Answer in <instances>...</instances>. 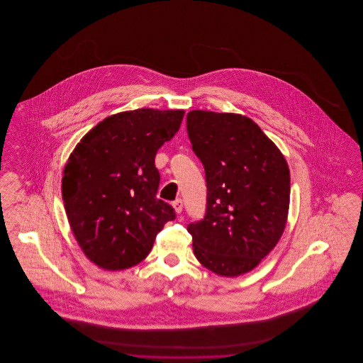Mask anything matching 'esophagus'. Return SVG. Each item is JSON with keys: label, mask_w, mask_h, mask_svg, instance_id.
<instances>
[{"label": "esophagus", "mask_w": 363, "mask_h": 363, "mask_svg": "<svg viewBox=\"0 0 363 363\" xmlns=\"http://www.w3.org/2000/svg\"><path fill=\"white\" fill-rule=\"evenodd\" d=\"M173 207L177 213H181V212H182V208H184V203H182V200H181V199H177V200L173 203Z\"/></svg>", "instance_id": "1"}]
</instances>
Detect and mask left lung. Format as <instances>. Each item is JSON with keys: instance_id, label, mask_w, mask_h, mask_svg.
I'll list each match as a JSON object with an SVG mask.
<instances>
[{"instance_id": "left-lung-1", "label": "left lung", "mask_w": 363, "mask_h": 363, "mask_svg": "<svg viewBox=\"0 0 363 363\" xmlns=\"http://www.w3.org/2000/svg\"><path fill=\"white\" fill-rule=\"evenodd\" d=\"M186 129L207 182L206 215L188 225L193 253L218 275L246 274L277 246L286 227L287 162L245 116L193 110Z\"/></svg>"}]
</instances>
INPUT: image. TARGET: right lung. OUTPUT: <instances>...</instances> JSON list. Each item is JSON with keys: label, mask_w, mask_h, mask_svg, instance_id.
I'll list each match as a JSON object with an SVG mask.
<instances>
[{"label": "right lung", "mask_w": 363, "mask_h": 363, "mask_svg": "<svg viewBox=\"0 0 363 363\" xmlns=\"http://www.w3.org/2000/svg\"><path fill=\"white\" fill-rule=\"evenodd\" d=\"M184 110L138 108L114 114L86 133L69 156L62 200L84 255L108 271L138 265L156 234L175 219L156 197L157 150L178 132Z\"/></svg>", "instance_id": "right-lung-1"}]
</instances>
